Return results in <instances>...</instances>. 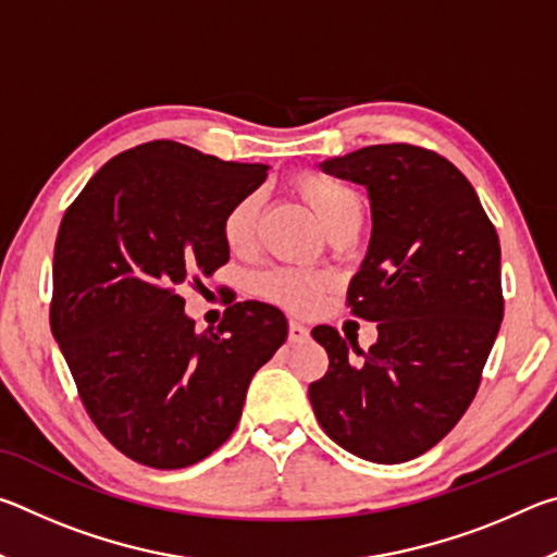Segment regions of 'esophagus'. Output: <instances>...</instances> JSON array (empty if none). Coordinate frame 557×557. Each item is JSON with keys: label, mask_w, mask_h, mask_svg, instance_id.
<instances>
[{"label": "esophagus", "mask_w": 557, "mask_h": 557, "mask_svg": "<svg viewBox=\"0 0 557 557\" xmlns=\"http://www.w3.org/2000/svg\"><path fill=\"white\" fill-rule=\"evenodd\" d=\"M289 342L292 344H301V342H307L309 338V329L305 326V324H299V322H289Z\"/></svg>", "instance_id": "obj_1"}]
</instances>
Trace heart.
Wrapping results in <instances>:
<instances>
[{
	"label": "heart",
	"instance_id": "obj_1",
	"mask_svg": "<svg viewBox=\"0 0 557 557\" xmlns=\"http://www.w3.org/2000/svg\"><path fill=\"white\" fill-rule=\"evenodd\" d=\"M292 188L307 209L314 213L319 225L329 233L338 221H344L351 211H361V201L351 191V188L334 182L324 174L305 172L292 178ZM258 213H260V199L256 194L243 196L233 209L225 213L223 219V240L233 252L248 250L256 243L258 233ZM256 289L262 297L275 301V305L289 309V312L305 314L312 312L319 305L326 280L322 275H312V272H297V270H270L265 275L256 280Z\"/></svg>",
	"mask_w": 557,
	"mask_h": 557
}]
</instances>
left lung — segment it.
<instances>
[{
  "instance_id": "1",
  "label": "left lung",
  "mask_w": 557,
  "mask_h": 557,
  "mask_svg": "<svg viewBox=\"0 0 557 557\" xmlns=\"http://www.w3.org/2000/svg\"><path fill=\"white\" fill-rule=\"evenodd\" d=\"M322 169L369 191L371 240L348 305L379 322V338L361 351L314 326L329 371L309 403L338 447L400 465L435 447L474 400L504 319L498 235L467 176L430 149L373 145Z\"/></svg>"
}]
</instances>
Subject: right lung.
<instances>
[{
  "label": "right lung",
  "mask_w": 557,
  "mask_h": 557,
  "mask_svg": "<svg viewBox=\"0 0 557 557\" xmlns=\"http://www.w3.org/2000/svg\"><path fill=\"white\" fill-rule=\"evenodd\" d=\"M268 169L157 139L112 157L63 215L51 332L92 422L139 465L182 469L219 449L285 344L277 307L235 301L219 332L196 334L178 295L228 262L225 213Z\"/></svg>",
  "instance_id": "obj_1"
}]
</instances>
